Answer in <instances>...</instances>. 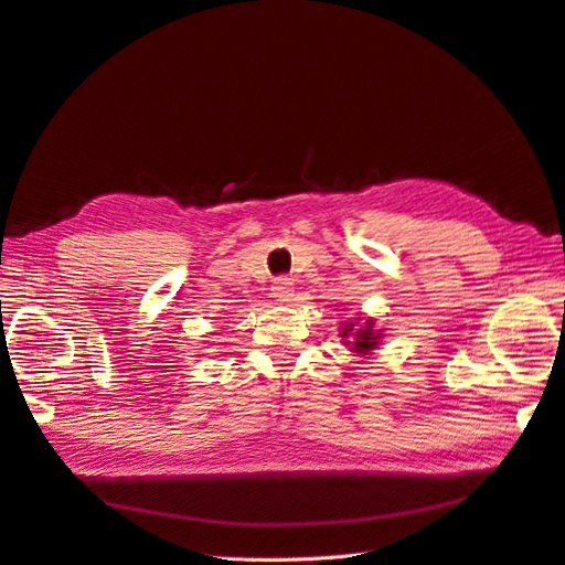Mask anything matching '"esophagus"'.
Segmentation results:
<instances>
[{
	"label": "esophagus",
	"mask_w": 565,
	"mask_h": 565,
	"mask_svg": "<svg viewBox=\"0 0 565 565\" xmlns=\"http://www.w3.org/2000/svg\"><path fill=\"white\" fill-rule=\"evenodd\" d=\"M292 292H295V282L289 280V278H285V276L276 278V280H273V285H270V295L276 297L278 301H282V303L292 299Z\"/></svg>",
	"instance_id": "34e87169"
}]
</instances>
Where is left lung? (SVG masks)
<instances>
[{
	"label": "left lung",
	"instance_id": "obj_1",
	"mask_svg": "<svg viewBox=\"0 0 565 565\" xmlns=\"http://www.w3.org/2000/svg\"><path fill=\"white\" fill-rule=\"evenodd\" d=\"M351 330H353V324L347 322L344 330H341V337H349ZM377 341H380V334L372 330V320H367L365 328H363V330H355V332L351 334V341H347V344H351L355 351L365 353V351H372L374 347H377Z\"/></svg>",
	"mask_w": 565,
	"mask_h": 565
}]
</instances>
